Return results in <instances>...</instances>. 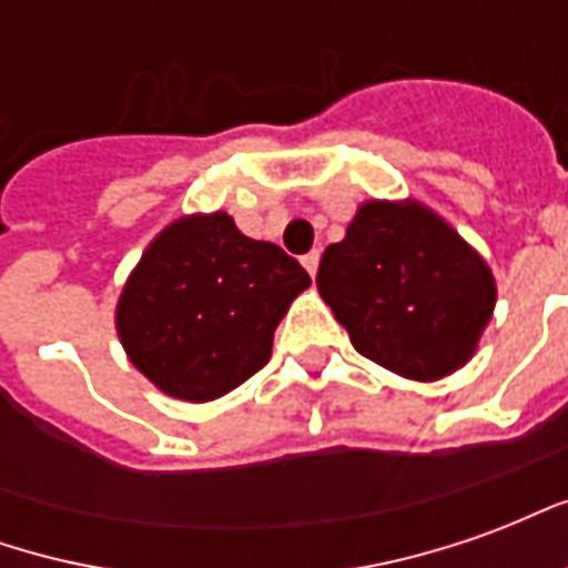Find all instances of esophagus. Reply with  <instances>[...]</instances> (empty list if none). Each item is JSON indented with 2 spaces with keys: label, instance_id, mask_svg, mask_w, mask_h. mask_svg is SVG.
Masks as SVG:
<instances>
[{
  "label": "esophagus",
  "instance_id": "obj_1",
  "mask_svg": "<svg viewBox=\"0 0 568 568\" xmlns=\"http://www.w3.org/2000/svg\"><path fill=\"white\" fill-rule=\"evenodd\" d=\"M320 258H322V252H320V248H313V252H310V255H304V258H301V264H304V267H307L310 276H316V271H320Z\"/></svg>",
  "mask_w": 568,
  "mask_h": 568
}]
</instances>
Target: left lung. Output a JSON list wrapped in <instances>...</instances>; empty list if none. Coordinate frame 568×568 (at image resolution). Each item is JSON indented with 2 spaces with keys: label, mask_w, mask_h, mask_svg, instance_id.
I'll list each match as a JSON object with an SVG mask.
<instances>
[{
  "label": "left lung",
  "mask_w": 568,
  "mask_h": 568,
  "mask_svg": "<svg viewBox=\"0 0 568 568\" xmlns=\"http://www.w3.org/2000/svg\"><path fill=\"white\" fill-rule=\"evenodd\" d=\"M316 285L362 356L419 383L468 365L496 310L484 255L414 197L365 200Z\"/></svg>",
  "instance_id": "obj_1"
}]
</instances>
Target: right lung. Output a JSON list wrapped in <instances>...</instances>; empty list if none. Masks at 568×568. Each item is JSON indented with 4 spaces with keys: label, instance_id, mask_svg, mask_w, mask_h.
<instances>
[{
    "label": "right lung",
    "instance_id": "obj_1",
    "mask_svg": "<svg viewBox=\"0 0 568 568\" xmlns=\"http://www.w3.org/2000/svg\"><path fill=\"white\" fill-rule=\"evenodd\" d=\"M307 285L292 255L243 234L227 212L182 215L130 271L118 341L163 395L215 402L267 365L273 332Z\"/></svg>",
    "mask_w": 568,
    "mask_h": 568
}]
</instances>
